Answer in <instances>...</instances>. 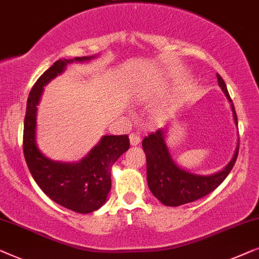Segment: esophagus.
Returning <instances> with one entry per match:
<instances>
[{"label":"esophagus","mask_w":259,"mask_h":259,"mask_svg":"<svg viewBox=\"0 0 259 259\" xmlns=\"http://www.w3.org/2000/svg\"><path fill=\"white\" fill-rule=\"evenodd\" d=\"M129 140H130L131 145H137L141 142V137H140V135H137V134H131L129 136Z\"/></svg>","instance_id":"34e87169"}]
</instances>
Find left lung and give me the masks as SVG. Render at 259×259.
I'll return each instance as SVG.
<instances>
[{
	"label": "left lung",
	"instance_id": "obj_1",
	"mask_svg": "<svg viewBox=\"0 0 259 259\" xmlns=\"http://www.w3.org/2000/svg\"><path fill=\"white\" fill-rule=\"evenodd\" d=\"M217 79L225 97L230 102L235 124L237 125V115L225 82L220 74H217ZM165 137L166 129H158L156 133H152L144 138L142 147L147 156L148 187L152 195L167 206L183 205L197 201L210 194L227 178L237 159L239 143H237L231 161L223 167V170L209 176L192 174L176 164V162L171 157Z\"/></svg>",
	"mask_w": 259,
	"mask_h": 259
}]
</instances>
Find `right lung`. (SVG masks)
Wrapping results in <instances>:
<instances>
[{"mask_svg": "<svg viewBox=\"0 0 259 259\" xmlns=\"http://www.w3.org/2000/svg\"><path fill=\"white\" fill-rule=\"evenodd\" d=\"M96 56L58 60L39 76L30 90L23 129V154L32 178L54 202L78 213L100 209L111 189V166L130 147L128 135H105L78 162L53 161L36 144V116L43 87L61 75L68 64Z\"/></svg>", "mask_w": 259, "mask_h": 259, "instance_id": "obj_1", "label": "right lung"}]
</instances>
